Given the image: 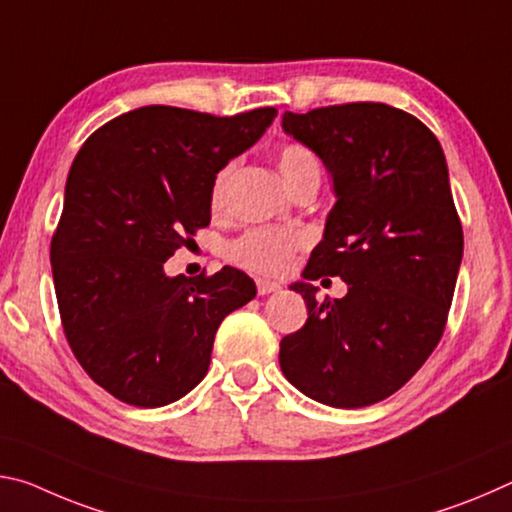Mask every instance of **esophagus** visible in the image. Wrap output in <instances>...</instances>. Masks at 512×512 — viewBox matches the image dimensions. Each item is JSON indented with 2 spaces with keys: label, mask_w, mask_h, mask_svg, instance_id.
<instances>
[{
  "label": "esophagus",
  "mask_w": 512,
  "mask_h": 512,
  "mask_svg": "<svg viewBox=\"0 0 512 512\" xmlns=\"http://www.w3.org/2000/svg\"><path fill=\"white\" fill-rule=\"evenodd\" d=\"M280 289V284L271 282V280H257V293L259 296H266V293H273Z\"/></svg>",
  "instance_id": "1"
}]
</instances>
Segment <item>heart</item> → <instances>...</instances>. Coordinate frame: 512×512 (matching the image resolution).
<instances>
[{"label": "heart", "instance_id": "obj_1", "mask_svg": "<svg viewBox=\"0 0 512 512\" xmlns=\"http://www.w3.org/2000/svg\"><path fill=\"white\" fill-rule=\"evenodd\" d=\"M277 167L291 189L307 180H320V160L307 144L287 142L277 151ZM235 178V162H228L214 176L210 203L212 210H223L228 203L230 185ZM307 244V237L298 230L284 228H255L228 246V259L248 271L277 275L291 266L298 250Z\"/></svg>", "mask_w": 512, "mask_h": 512}]
</instances>
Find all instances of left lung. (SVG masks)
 <instances>
[{"mask_svg":"<svg viewBox=\"0 0 512 512\" xmlns=\"http://www.w3.org/2000/svg\"><path fill=\"white\" fill-rule=\"evenodd\" d=\"M282 126L325 162L336 205L305 268L348 282L341 300L293 284L309 318L280 343V368L298 391L336 409L386 400L443 339L463 257L440 142L409 112L341 103Z\"/></svg>","mask_w":512,"mask_h":512,"instance_id":"1","label":"left lung"}]
</instances>
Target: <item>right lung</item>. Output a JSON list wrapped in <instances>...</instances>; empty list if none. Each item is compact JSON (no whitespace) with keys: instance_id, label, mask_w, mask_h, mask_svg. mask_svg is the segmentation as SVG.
Masks as SVG:
<instances>
[{"instance_id":"add662e5","label":"right lung","mask_w":512,"mask_h":512,"mask_svg":"<svg viewBox=\"0 0 512 512\" xmlns=\"http://www.w3.org/2000/svg\"><path fill=\"white\" fill-rule=\"evenodd\" d=\"M277 117L144 106L97 128L69 169L51 237L65 339L117 400L155 409L207 375L221 320L255 298L237 268L167 277L164 262L210 225L214 176Z\"/></svg>"}]
</instances>
